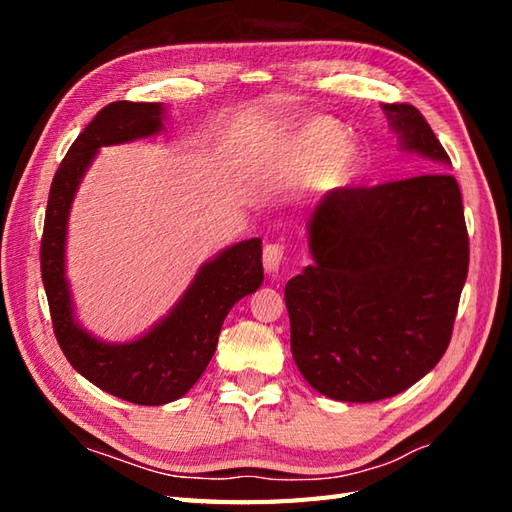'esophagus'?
<instances>
[{
	"label": "esophagus",
	"mask_w": 512,
	"mask_h": 512,
	"mask_svg": "<svg viewBox=\"0 0 512 512\" xmlns=\"http://www.w3.org/2000/svg\"><path fill=\"white\" fill-rule=\"evenodd\" d=\"M286 246L281 242H270L264 246V268L268 273H277L281 262H284Z\"/></svg>",
	"instance_id": "obj_1"
}]
</instances>
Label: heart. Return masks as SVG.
<instances>
[{"label":"heart","mask_w":512,"mask_h":512,"mask_svg":"<svg viewBox=\"0 0 512 512\" xmlns=\"http://www.w3.org/2000/svg\"><path fill=\"white\" fill-rule=\"evenodd\" d=\"M299 158L312 167L317 165V178L323 187H343L361 167V149L354 140L343 136L339 123L330 118L312 121L297 134Z\"/></svg>","instance_id":"heart-1"}]
</instances>
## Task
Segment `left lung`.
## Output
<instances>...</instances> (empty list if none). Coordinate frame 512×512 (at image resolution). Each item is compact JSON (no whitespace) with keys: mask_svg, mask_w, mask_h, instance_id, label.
<instances>
[{"mask_svg":"<svg viewBox=\"0 0 512 512\" xmlns=\"http://www.w3.org/2000/svg\"><path fill=\"white\" fill-rule=\"evenodd\" d=\"M402 147L451 165L413 105H383ZM314 264L286 284L290 350L319 394L396 396L444 356L469 273L462 193L447 171L343 187L314 206Z\"/></svg>","mask_w":512,"mask_h":512,"instance_id":"8db88e82","label":"left lung"}]
</instances>
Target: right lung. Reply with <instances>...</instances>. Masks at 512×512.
Masks as SVG:
<instances>
[{
	"mask_svg": "<svg viewBox=\"0 0 512 512\" xmlns=\"http://www.w3.org/2000/svg\"><path fill=\"white\" fill-rule=\"evenodd\" d=\"M160 129V103L114 101L103 107L54 173L41 235V279L65 358L90 383L134 405H165L187 394L213 358L228 310L264 281L262 239L253 237L204 264L187 295L143 339L107 345L74 323L63 248L76 187L99 147L154 136Z\"/></svg>",
	"mask_w": 512,
	"mask_h": 512,
	"instance_id": "obj_1",
	"label": "right lung"
}]
</instances>
